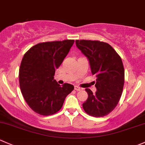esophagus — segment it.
I'll use <instances>...</instances> for the list:
<instances>
[{
    "label": "esophagus",
    "instance_id": "obj_1",
    "mask_svg": "<svg viewBox=\"0 0 145 145\" xmlns=\"http://www.w3.org/2000/svg\"><path fill=\"white\" fill-rule=\"evenodd\" d=\"M74 89H75V90H76V91H80L83 89V88H80V87L76 85V86L74 87Z\"/></svg>",
    "mask_w": 145,
    "mask_h": 145
}]
</instances>
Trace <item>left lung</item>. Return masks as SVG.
I'll return each instance as SVG.
<instances>
[{"mask_svg":"<svg viewBox=\"0 0 145 145\" xmlns=\"http://www.w3.org/2000/svg\"><path fill=\"white\" fill-rule=\"evenodd\" d=\"M76 45L89 60L92 75L97 77L93 92L85 89L88 99L83 103L85 112L92 117L107 115L116 107L124 83L122 60L113 48L106 42L76 40Z\"/></svg>","mask_w":145,"mask_h":145,"instance_id":"1","label":"left lung"}]
</instances>
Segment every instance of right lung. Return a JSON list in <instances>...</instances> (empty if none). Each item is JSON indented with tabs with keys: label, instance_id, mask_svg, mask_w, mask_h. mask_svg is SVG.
I'll use <instances>...</instances> for the list:
<instances>
[{
	"label": "right lung",
	"instance_id": "1",
	"mask_svg": "<svg viewBox=\"0 0 145 145\" xmlns=\"http://www.w3.org/2000/svg\"><path fill=\"white\" fill-rule=\"evenodd\" d=\"M74 43L71 39L39 43L24 56L19 85L24 99L37 113L45 116L56 113L74 89V85H59L53 77Z\"/></svg>",
	"mask_w": 145,
	"mask_h": 145
}]
</instances>
